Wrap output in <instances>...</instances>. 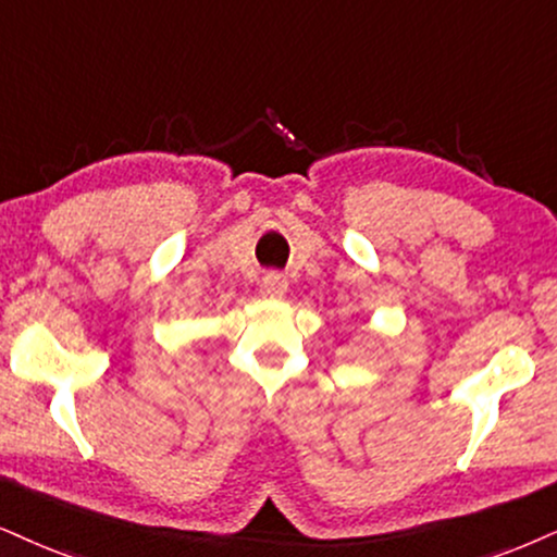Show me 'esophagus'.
Masks as SVG:
<instances>
[{"instance_id": "esophagus-1", "label": "esophagus", "mask_w": 557, "mask_h": 557, "mask_svg": "<svg viewBox=\"0 0 557 557\" xmlns=\"http://www.w3.org/2000/svg\"><path fill=\"white\" fill-rule=\"evenodd\" d=\"M286 289H289V281H286L284 273H265L263 276V292L268 297H284Z\"/></svg>"}]
</instances>
